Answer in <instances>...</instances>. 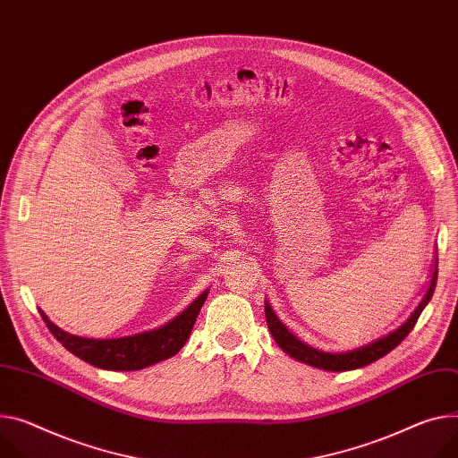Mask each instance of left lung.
<instances>
[{
	"mask_svg": "<svg viewBox=\"0 0 458 458\" xmlns=\"http://www.w3.org/2000/svg\"><path fill=\"white\" fill-rule=\"evenodd\" d=\"M437 276H438V267H435L433 271V278L429 290L426 292L424 299L418 304V308L411 313V318L394 332L386 334L385 337H379L365 346H360L356 350L350 352H341V354H330V352H323L313 346H308L306 343H302L299 337H295L280 319L275 315V311L271 310V306L266 302V319H267V328L273 335V339L276 341V344L283 348L286 354H290L293 360L302 361L306 365L318 367L323 370H332V372H343V370H354L365 365H370L372 361L383 358L385 354H389L391 350H394L407 335L409 332L414 328L421 310L426 308V304L431 301L435 286H437Z\"/></svg>",
	"mask_w": 458,
	"mask_h": 458,
	"instance_id": "left-lung-1",
	"label": "left lung"
}]
</instances>
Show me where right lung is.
<instances>
[{
  "instance_id": "right-lung-1",
  "label": "right lung",
  "mask_w": 458,
  "mask_h": 458,
  "mask_svg": "<svg viewBox=\"0 0 458 458\" xmlns=\"http://www.w3.org/2000/svg\"><path fill=\"white\" fill-rule=\"evenodd\" d=\"M207 293L208 292H203L178 318L161 328L119 339H86L72 335L55 327L44 311H40V315L56 341L82 361L106 370H140L178 354L192 332Z\"/></svg>"
}]
</instances>
